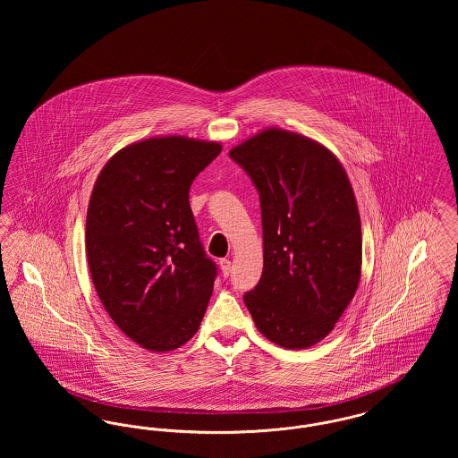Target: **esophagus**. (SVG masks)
<instances>
[{
    "label": "esophagus",
    "instance_id": "obj_1",
    "mask_svg": "<svg viewBox=\"0 0 458 458\" xmlns=\"http://www.w3.org/2000/svg\"><path fill=\"white\" fill-rule=\"evenodd\" d=\"M219 267H221L223 276L228 278L230 273H232V261H230V259H221V261H219Z\"/></svg>",
    "mask_w": 458,
    "mask_h": 458
}]
</instances>
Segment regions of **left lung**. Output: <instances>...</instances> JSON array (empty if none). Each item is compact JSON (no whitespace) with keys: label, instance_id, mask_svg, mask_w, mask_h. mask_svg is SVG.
<instances>
[{"label":"left lung","instance_id":"left-lung-1","mask_svg":"<svg viewBox=\"0 0 458 458\" xmlns=\"http://www.w3.org/2000/svg\"><path fill=\"white\" fill-rule=\"evenodd\" d=\"M230 157L261 199L262 276L243 302L267 340L309 349L331 333L360 282V216L347 172L323 144L276 127Z\"/></svg>","mask_w":458,"mask_h":458}]
</instances>
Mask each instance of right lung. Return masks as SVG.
<instances>
[{
	"instance_id": "obj_1",
	"label": "right lung",
	"mask_w": 458,
	"mask_h": 458,
	"mask_svg": "<svg viewBox=\"0 0 458 458\" xmlns=\"http://www.w3.org/2000/svg\"><path fill=\"white\" fill-rule=\"evenodd\" d=\"M221 144L165 135L109 157L86 219L89 271L109 318L151 352L187 344L200 327L216 266L199 240L189 191Z\"/></svg>"
}]
</instances>
